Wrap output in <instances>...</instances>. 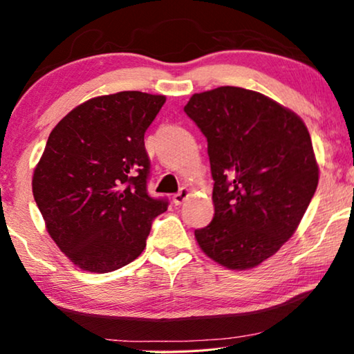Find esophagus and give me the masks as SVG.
I'll return each mask as SVG.
<instances>
[{"label":"esophagus","mask_w":354,"mask_h":354,"mask_svg":"<svg viewBox=\"0 0 354 354\" xmlns=\"http://www.w3.org/2000/svg\"><path fill=\"white\" fill-rule=\"evenodd\" d=\"M189 195H190V190L183 187L181 190L178 192V194L173 195V203H175L176 206H178V205H183V203L189 198Z\"/></svg>","instance_id":"obj_1"}]
</instances>
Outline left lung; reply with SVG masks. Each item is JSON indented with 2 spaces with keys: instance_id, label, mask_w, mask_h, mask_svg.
Here are the masks:
<instances>
[{
  "instance_id": "8db88e82",
  "label": "left lung",
  "mask_w": 354,
  "mask_h": 354,
  "mask_svg": "<svg viewBox=\"0 0 354 354\" xmlns=\"http://www.w3.org/2000/svg\"><path fill=\"white\" fill-rule=\"evenodd\" d=\"M207 140L215 214L200 248L232 270L259 266L289 241L319 184L313 142L297 113L242 87L195 93L184 106Z\"/></svg>"
}]
</instances>
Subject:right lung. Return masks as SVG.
Returning <instances> with one entry per match:
<instances>
[{
	"instance_id": "right-lung-1",
	"label": "right lung",
	"mask_w": 354,
	"mask_h": 354,
	"mask_svg": "<svg viewBox=\"0 0 354 354\" xmlns=\"http://www.w3.org/2000/svg\"><path fill=\"white\" fill-rule=\"evenodd\" d=\"M165 103L137 91L104 95L68 112L48 137L32 176L46 230L82 270L107 273L145 248L169 207L148 195L145 131Z\"/></svg>"
}]
</instances>
